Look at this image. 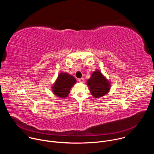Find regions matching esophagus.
Returning <instances> with one entry per match:
<instances>
[{"mask_svg":"<svg viewBox=\"0 0 154 154\" xmlns=\"http://www.w3.org/2000/svg\"><path fill=\"white\" fill-rule=\"evenodd\" d=\"M79 82H80V83H83V82H84V79H83V78L79 79Z\"/></svg>","mask_w":154,"mask_h":154,"instance_id":"34e87169","label":"esophagus"}]
</instances>
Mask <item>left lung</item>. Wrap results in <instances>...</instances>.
<instances>
[{
  "mask_svg": "<svg viewBox=\"0 0 154 154\" xmlns=\"http://www.w3.org/2000/svg\"><path fill=\"white\" fill-rule=\"evenodd\" d=\"M87 85L91 94L96 98L105 96L110 89V82L99 70L93 72L91 78L87 80Z\"/></svg>",
  "mask_w": 154,
  "mask_h": 154,
  "instance_id": "8db88e82",
  "label": "left lung"
}]
</instances>
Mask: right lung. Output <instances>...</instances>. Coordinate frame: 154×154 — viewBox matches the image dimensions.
<instances>
[{
	"label": "right lung",
	"mask_w": 154,
	"mask_h": 154,
	"mask_svg": "<svg viewBox=\"0 0 154 154\" xmlns=\"http://www.w3.org/2000/svg\"><path fill=\"white\" fill-rule=\"evenodd\" d=\"M75 83V79L72 75L61 72L52 87V91L57 96L66 98L68 97L71 88Z\"/></svg>",
	"instance_id": "right-lung-1"
}]
</instances>
